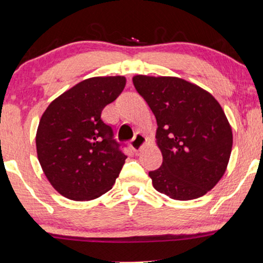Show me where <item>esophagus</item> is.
Listing matches in <instances>:
<instances>
[{"instance_id": "esophagus-1", "label": "esophagus", "mask_w": 263, "mask_h": 263, "mask_svg": "<svg viewBox=\"0 0 263 263\" xmlns=\"http://www.w3.org/2000/svg\"><path fill=\"white\" fill-rule=\"evenodd\" d=\"M146 139L142 134H136L135 137L129 141V145L134 150H141L145 145Z\"/></svg>"}]
</instances>
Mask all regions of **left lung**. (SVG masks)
Masks as SVG:
<instances>
[{
    "label": "left lung",
    "instance_id": "1",
    "mask_svg": "<svg viewBox=\"0 0 263 263\" xmlns=\"http://www.w3.org/2000/svg\"><path fill=\"white\" fill-rule=\"evenodd\" d=\"M136 90L157 121L162 164L150 171L153 186L178 201L198 198L218 184L232 150V129L218 101L176 77L135 76Z\"/></svg>",
    "mask_w": 263,
    "mask_h": 263
}]
</instances>
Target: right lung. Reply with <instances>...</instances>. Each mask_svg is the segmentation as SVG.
<instances>
[{"mask_svg":"<svg viewBox=\"0 0 263 263\" xmlns=\"http://www.w3.org/2000/svg\"><path fill=\"white\" fill-rule=\"evenodd\" d=\"M125 77L83 80L55 99L42 115L36 135L42 170L59 194L90 201L109 191L126 156L101 113L124 90Z\"/></svg>","mask_w":263,"mask_h":263,"instance_id":"add662e5","label":"right lung"}]
</instances>
